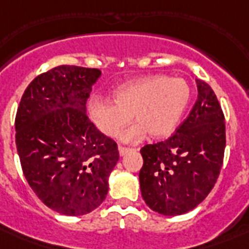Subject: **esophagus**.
I'll list each match as a JSON object with an SVG mask.
<instances>
[{"mask_svg":"<svg viewBox=\"0 0 249 249\" xmlns=\"http://www.w3.org/2000/svg\"><path fill=\"white\" fill-rule=\"evenodd\" d=\"M132 148L129 147H123V146H119V154H120V156H124L126 155L129 151H130Z\"/></svg>","mask_w":249,"mask_h":249,"instance_id":"34e87169","label":"esophagus"}]
</instances>
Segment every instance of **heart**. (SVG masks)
<instances>
[{
	"instance_id": "b5f03b06",
	"label": "heart",
	"mask_w": 249,
	"mask_h": 249,
	"mask_svg": "<svg viewBox=\"0 0 249 249\" xmlns=\"http://www.w3.org/2000/svg\"><path fill=\"white\" fill-rule=\"evenodd\" d=\"M191 86L181 77L154 75L123 84L113 101L94 97L88 103L90 119L102 133L116 137L132 115L136 124L123 133V141L134 142L148 133L152 138L169 136L191 99Z\"/></svg>"
}]
</instances>
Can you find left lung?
<instances>
[{
	"instance_id": "1",
	"label": "left lung",
	"mask_w": 249,
	"mask_h": 249,
	"mask_svg": "<svg viewBox=\"0 0 249 249\" xmlns=\"http://www.w3.org/2000/svg\"><path fill=\"white\" fill-rule=\"evenodd\" d=\"M197 99L165 141L141 148L142 197L155 212L178 216L200 204L220 176L226 146L225 116L212 88L196 80Z\"/></svg>"
}]
</instances>
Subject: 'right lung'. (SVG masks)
<instances>
[{"instance_id": "right-lung-1", "label": "right lung", "mask_w": 249, "mask_h": 249, "mask_svg": "<svg viewBox=\"0 0 249 249\" xmlns=\"http://www.w3.org/2000/svg\"><path fill=\"white\" fill-rule=\"evenodd\" d=\"M101 71L58 66L27 86L15 116V142L24 177L45 205L81 216L102 204L117 144L86 115Z\"/></svg>"}]
</instances>
